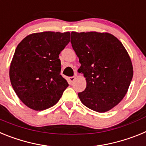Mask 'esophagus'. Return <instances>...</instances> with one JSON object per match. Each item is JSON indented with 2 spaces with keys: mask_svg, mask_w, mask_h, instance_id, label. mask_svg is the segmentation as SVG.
I'll use <instances>...</instances> for the list:
<instances>
[{
  "mask_svg": "<svg viewBox=\"0 0 146 146\" xmlns=\"http://www.w3.org/2000/svg\"><path fill=\"white\" fill-rule=\"evenodd\" d=\"M76 79V77L75 76H73V77H69V82L70 84H72V82H74Z\"/></svg>",
  "mask_w": 146,
  "mask_h": 146,
  "instance_id": "obj_1",
  "label": "esophagus"
}]
</instances>
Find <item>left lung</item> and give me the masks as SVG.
I'll use <instances>...</instances> for the list:
<instances>
[{"instance_id":"1","label":"left lung","mask_w":146,"mask_h":146,"mask_svg":"<svg viewBox=\"0 0 146 146\" xmlns=\"http://www.w3.org/2000/svg\"><path fill=\"white\" fill-rule=\"evenodd\" d=\"M71 43L86 77L85 91L78 94L85 106L104 113L116 106L126 94L133 77L128 52L108 33L72 32Z\"/></svg>"}]
</instances>
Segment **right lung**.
I'll return each mask as SVG.
<instances>
[{"label": "right lung", "mask_w": 146, "mask_h": 146, "mask_svg": "<svg viewBox=\"0 0 146 146\" xmlns=\"http://www.w3.org/2000/svg\"><path fill=\"white\" fill-rule=\"evenodd\" d=\"M69 41V32L46 31L28 35L17 45L10 65V80L18 97L31 109L51 108L69 86L60 75L59 54Z\"/></svg>", "instance_id": "right-lung-1"}]
</instances>
